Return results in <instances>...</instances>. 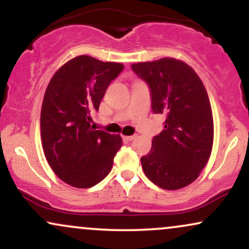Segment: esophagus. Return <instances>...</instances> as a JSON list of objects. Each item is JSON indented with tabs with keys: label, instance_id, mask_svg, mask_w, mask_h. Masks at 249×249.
I'll return each mask as SVG.
<instances>
[{
	"label": "esophagus",
	"instance_id": "esophagus-1",
	"mask_svg": "<svg viewBox=\"0 0 249 249\" xmlns=\"http://www.w3.org/2000/svg\"><path fill=\"white\" fill-rule=\"evenodd\" d=\"M137 136H123V139H124L125 142H132L133 139H136Z\"/></svg>",
	"mask_w": 249,
	"mask_h": 249
}]
</instances>
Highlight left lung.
<instances>
[{
	"label": "left lung",
	"instance_id": "obj_1",
	"mask_svg": "<svg viewBox=\"0 0 249 249\" xmlns=\"http://www.w3.org/2000/svg\"><path fill=\"white\" fill-rule=\"evenodd\" d=\"M147 83L154 113H165V128L142 157L145 176L164 190L192 184L206 166L213 147L212 107L205 85L187 63L166 57L133 63Z\"/></svg>",
	"mask_w": 249,
	"mask_h": 249
}]
</instances>
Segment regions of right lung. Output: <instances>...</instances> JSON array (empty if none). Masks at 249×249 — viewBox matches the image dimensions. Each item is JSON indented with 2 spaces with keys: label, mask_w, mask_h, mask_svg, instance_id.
<instances>
[{
  "label": "right lung",
  "mask_w": 249,
  "mask_h": 249,
  "mask_svg": "<svg viewBox=\"0 0 249 249\" xmlns=\"http://www.w3.org/2000/svg\"><path fill=\"white\" fill-rule=\"evenodd\" d=\"M124 65L81 55L53 73L41 110V139L48 164L77 188L95 186L110 173L122 137L91 127V111Z\"/></svg>",
  "instance_id": "add662e5"
}]
</instances>
